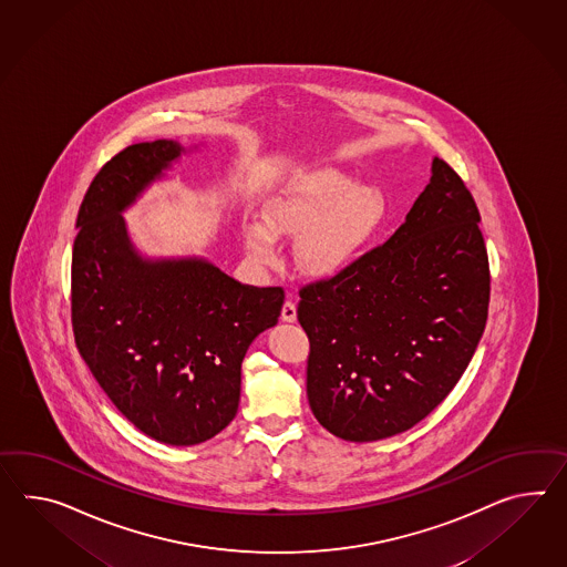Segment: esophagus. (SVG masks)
<instances>
[{
	"label": "esophagus",
	"mask_w": 567,
	"mask_h": 567,
	"mask_svg": "<svg viewBox=\"0 0 567 567\" xmlns=\"http://www.w3.org/2000/svg\"><path fill=\"white\" fill-rule=\"evenodd\" d=\"M280 318H282V321H287V323L297 321V305L292 303V301H287V303L282 305Z\"/></svg>",
	"instance_id": "esophagus-1"
}]
</instances>
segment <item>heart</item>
Segmentation results:
<instances>
[{"mask_svg": "<svg viewBox=\"0 0 567 567\" xmlns=\"http://www.w3.org/2000/svg\"><path fill=\"white\" fill-rule=\"evenodd\" d=\"M385 213V198L377 188L321 169L272 194L264 203L262 223L244 225V244L256 262L277 264V237L299 239L297 260L305 275L338 277L369 246Z\"/></svg>", "mask_w": 567, "mask_h": 567, "instance_id": "1", "label": "heart"}]
</instances>
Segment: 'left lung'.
Wrapping results in <instances>:
<instances>
[{"mask_svg": "<svg viewBox=\"0 0 567 567\" xmlns=\"http://www.w3.org/2000/svg\"><path fill=\"white\" fill-rule=\"evenodd\" d=\"M480 221L467 186L434 157L429 186L383 246L299 290L297 318L311 346L307 398L333 436L405 432L465 373L489 305Z\"/></svg>", "mask_w": 567, "mask_h": 567, "instance_id": "1", "label": "left lung"}]
</instances>
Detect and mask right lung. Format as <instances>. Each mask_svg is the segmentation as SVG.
I'll use <instances>...</instances> for the list:
<instances>
[{"instance_id": "right-lung-1", "label": "right lung", "mask_w": 567, "mask_h": 567, "mask_svg": "<svg viewBox=\"0 0 567 567\" xmlns=\"http://www.w3.org/2000/svg\"><path fill=\"white\" fill-rule=\"evenodd\" d=\"M186 150L116 153L83 196L71 260L75 344L104 393L150 439L193 446L237 414L249 344L277 326L280 287H249L205 258H145L123 213Z\"/></svg>"}]
</instances>
